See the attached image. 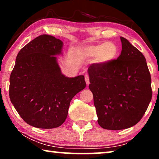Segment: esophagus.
<instances>
[{
  "label": "esophagus",
  "instance_id": "34e87169",
  "mask_svg": "<svg viewBox=\"0 0 159 159\" xmlns=\"http://www.w3.org/2000/svg\"><path fill=\"white\" fill-rule=\"evenodd\" d=\"M85 82H86V84H87V85H89L90 80H89V76H88V75H85Z\"/></svg>",
  "mask_w": 159,
  "mask_h": 159
}]
</instances>
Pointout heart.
<instances>
[{"instance_id":"b5f03b06","label":"heart","mask_w":159,"mask_h":159,"mask_svg":"<svg viewBox=\"0 0 159 159\" xmlns=\"http://www.w3.org/2000/svg\"><path fill=\"white\" fill-rule=\"evenodd\" d=\"M84 52L88 57H95L98 62L108 64L117 58L118 48L113 42H106L86 47Z\"/></svg>"}]
</instances>
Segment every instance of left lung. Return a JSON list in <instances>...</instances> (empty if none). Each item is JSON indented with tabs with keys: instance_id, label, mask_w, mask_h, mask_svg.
I'll return each instance as SVG.
<instances>
[{
	"instance_id": "8db88e82",
	"label": "left lung",
	"mask_w": 159,
	"mask_h": 159,
	"mask_svg": "<svg viewBox=\"0 0 159 159\" xmlns=\"http://www.w3.org/2000/svg\"><path fill=\"white\" fill-rule=\"evenodd\" d=\"M121 53L108 64H94L88 69L98 122L107 130H118L137 124L152 97L146 59L125 38Z\"/></svg>"
}]
</instances>
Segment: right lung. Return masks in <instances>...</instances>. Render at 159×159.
I'll use <instances>...</instances> for the list:
<instances>
[{
    "label": "right lung",
    "instance_id": "add662e5",
    "mask_svg": "<svg viewBox=\"0 0 159 159\" xmlns=\"http://www.w3.org/2000/svg\"><path fill=\"white\" fill-rule=\"evenodd\" d=\"M63 42L41 35L21 48L10 77L9 95L25 121L34 127L55 128L65 121L70 102L86 86L84 76L61 73L57 56Z\"/></svg>",
    "mask_w": 159,
    "mask_h": 159
}]
</instances>
